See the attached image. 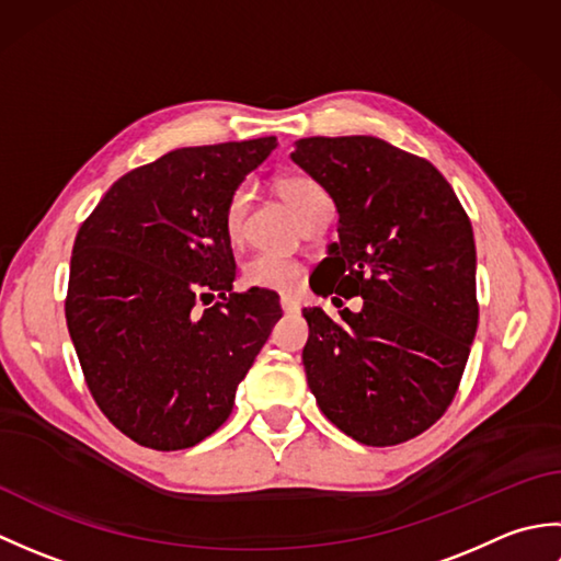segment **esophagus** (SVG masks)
<instances>
[{
    "instance_id": "34e87169",
    "label": "esophagus",
    "mask_w": 561,
    "mask_h": 561,
    "mask_svg": "<svg viewBox=\"0 0 561 561\" xmlns=\"http://www.w3.org/2000/svg\"><path fill=\"white\" fill-rule=\"evenodd\" d=\"M282 311L284 313H299V301H296V299H291V296H282Z\"/></svg>"
}]
</instances>
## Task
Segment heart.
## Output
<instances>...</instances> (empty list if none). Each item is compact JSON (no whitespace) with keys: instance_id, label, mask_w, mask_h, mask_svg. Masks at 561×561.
<instances>
[{"instance_id":"b5f03b06","label":"heart","mask_w":561,"mask_h":561,"mask_svg":"<svg viewBox=\"0 0 561 561\" xmlns=\"http://www.w3.org/2000/svg\"><path fill=\"white\" fill-rule=\"evenodd\" d=\"M316 190H320V187L313 181H308V178H284V181L277 183L279 197L287 202L294 211H299L304 199L308 195H313ZM248 205H250V195L245 187H238L236 193L229 197V202H226L224 226H226V233H229L231 238L243 236ZM243 279H245V284H250V287L291 294L301 282V267L296 265L291 257L282 255V253H260L245 265Z\"/></svg>"}]
</instances>
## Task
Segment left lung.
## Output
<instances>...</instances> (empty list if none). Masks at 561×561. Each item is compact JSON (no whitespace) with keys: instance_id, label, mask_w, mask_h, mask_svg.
Here are the masks:
<instances>
[{"instance_id":"left-lung-1","label":"left lung","mask_w":561,"mask_h":561,"mask_svg":"<svg viewBox=\"0 0 561 561\" xmlns=\"http://www.w3.org/2000/svg\"><path fill=\"white\" fill-rule=\"evenodd\" d=\"M291 161L340 214L318 294L364 299L340 320L304 308L308 388L359 444H402L456 398L478 332L470 219L432 163L378 137L299 139Z\"/></svg>"}]
</instances>
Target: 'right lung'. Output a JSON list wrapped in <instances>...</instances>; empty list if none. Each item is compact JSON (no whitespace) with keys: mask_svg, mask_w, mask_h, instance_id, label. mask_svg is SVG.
<instances>
[{"mask_svg":"<svg viewBox=\"0 0 561 561\" xmlns=\"http://www.w3.org/2000/svg\"><path fill=\"white\" fill-rule=\"evenodd\" d=\"M274 147L277 137L175 149L115 181L81 224L69 337L101 412L139 446L181 450L217 432L282 318L274 291H233L224 226L226 202Z\"/></svg>","mask_w":561,"mask_h":561,"instance_id":"obj_1","label":"right lung"}]
</instances>
